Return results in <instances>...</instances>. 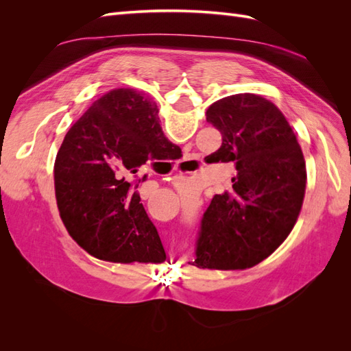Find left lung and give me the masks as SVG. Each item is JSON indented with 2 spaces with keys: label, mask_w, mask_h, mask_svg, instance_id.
Returning <instances> with one entry per match:
<instances>
[{
  "label": "left lung",
  "mask_w": 351,
  "mask_h": 351,
  "mask_svg": "<svg viewBox=\"0 0 351 351\" xmlns=\"http://www.w3.org/2000/svg\"><path fill=\"white\" fill-rule=\"evenodd\" d=\"M206 121L222 136L209 162H232L231 192L215 195L200 219L195 267L246 269L290 234L300 214L306 165L289 121L272 102L239 93L214 102Z\"/></svg>",
  "instance_id": "obj_1"
}]
</instances>
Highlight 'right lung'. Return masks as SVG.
Returning <instances> with one entry per match:
<instances>
[{"label":"right lung","instance_id":"1","mask_svg":"<svg viewBox=\"0 0 351 351\" xmlns=\"http://www.w3.org/2000/svg\"><path fill=\"white\" fill-rule=\"evenodd\" d=\"M180 147L159 124L158 108L141 92L104 95L71 125L54 167L60 215L92 256L111 262H162L165 250L137 187L142 167L173 159Z\"/></svg>","mask_w":351,"mask_h":351}]
</instances>
